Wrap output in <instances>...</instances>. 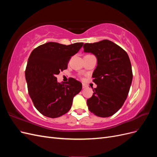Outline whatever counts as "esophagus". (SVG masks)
I'll return each mask as SVG.
<instances>
[{
  "instance_id": "1",
  "label": "esophagus",
  "mask_w": 157,
  "mask_h": 157,
  "mask_svg": "<svg viewBox=\"0 0 157 157\" xmlns=\"http://www.w3.org/2000/svg\"><path fill=\"white\" fill-rule=\"evenodd\" d=\"M88 86H86V84H82V88H84V89H85V88H86Z\"/></svg>"
}]
</instances>
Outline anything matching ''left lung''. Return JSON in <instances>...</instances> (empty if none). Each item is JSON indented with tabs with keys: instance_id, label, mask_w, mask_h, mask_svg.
<instances>
[{
	"instance_id": "8db88e82",
	"label": "left lung",
	"mask_w": 157,
	"mask_h": 157,
	"mask_svg": "<svg viewBox=\"0 0 157 157\" xmlns=\"http://www.w3.org/2000/svg\"><path fill=\"white\" fill-rule=\"evenodd\" d=\"M84 52L96 56L98 65L94 70L92 96L87 99L90 111L99 117L113 115L127 98L132 81V65L128 54L109 40L83 46Z\"/></svg>"
}]
</instances>
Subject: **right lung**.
Masks as SVG:
<instances>
[{
  "instance_id": "add662e5",
  "label": "right lung",
  "mask_w": 157,
  "mask_h": 157,
  "mask_svg": "<svg viewBox=\"0 0 157 157\" xmlns=\"http://www.w3.org/2000/svg\"><path fill=\"white\" fill-rule=\"evenodd\" d=\"M82 46V42L67 46L50 42L32 51L25 69V79L32 101L42 115L57 118L70 110L73 98L82 89V83L73 78L59 83L56 75L67 69L71 56Z\"/></svg>"
}]
</instances>
